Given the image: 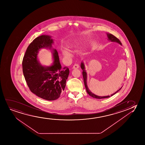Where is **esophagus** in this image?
Masks as SVG:
<instances>
[{"label": "esophagus", "instance_id": "esophagus-1", "mask_svg": "<svg viewBox=\"0 0 145 145\" xmlns=\"http://www.w3.org/2000/svg\"><path fill=\"white\" fill-rule=\"evenodd\" d=\"M79 67V64L77 63L75 64L73 66L74 69H78Z\"/></svg>", "mask_w": 145, "mask_h": 145}]
</instances>
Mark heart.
<instances>
[{"mask_svg": "<svg viewBox=\"0 0 145 145\" xmlns=\"http://www.w3.org/2000/svg\"><path fill=\"white\" fill-rule=\"evenodd\" d=\"M63 54L64 56H70L69 52H68L67 50H64L63 51Z\"/></svg>", "mask_w": 145, "mask_h": 145, "instance_id": "heart-1", "label": "heart"}]
</instances>
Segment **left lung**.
Masks as SVG:
<instances>
[{"instance_id": "obj_1", "label": "left lung", "mask_w": 145, "mask_h": 145, "mask_svg": "<svg viewBox=\"0 0 145 145\" xmlns=\"http://www.w3.org/2000/svg\"><path fill=\"white\" fill-rule=\"evenodd\" d=\"M107 37L108 38V40H111V42H118V44H120L122 45L121 42L118 39H117L116 37L112 35L111 34H107ZM81 67L83 71L82 72L83 74V76L84 82V84H85V86L86 89L89 95L90 96H91V97H93V98H95V99H105V98H107V97H111L112 95H115V93H117L118 91H119V90H120L121 89V88L120 89H118L117 91H116L115 93H113L112 95H108V96H104V97H100V96H98V95H95V94H93V93H92L91 91L89 89V88L88 87L87 85V73L86 72L85 70V66H84V64L83 62H82L81 65Z\"/></svg>"}]
</instances>
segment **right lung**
<instances>
[{"mask_svg":"<svg viewBox=\"0 0 145 145\" xmlns=\"http://www.w3.org/2000/svg\"><path fill=\"white\" fill-rule=\"evenodd\" d=\"M53 42L50 36L42 35L37 37L28 46L22 61L23 74L30 91L48 101H54L59 97L65 88L69 74L67 67L62 68L56 50H53V65L43 67L38 61L39 50L44 48L50 49Z\"/></svg>","mask_w":145,"mask_h":145,"instance_id":"right-lung-1","label":"right lung"}]
</instances>
